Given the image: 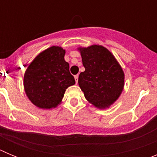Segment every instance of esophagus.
<instances>
[{
    "label": "esophagus",
    "instance_id": "34e87169",
    "mask_svg": "<svg viewBox=\"0 0 157 157\" xmlns=\"http://www.w3.org/2000/svg\"><path fill=\"white\" fill-rule=\"evenodd\" d=\"M75 79L76 83H78V75H75Z\"/></svg>",
    "mask_w": 157,
    "mask_h": 157
}]
</instances>
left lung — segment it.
I'll return each instance as SVG.
<instances>
[{"mask_svg":"<svg viewBox=\"0 0 157 157\" xmlns=\"http://www.w3.org/2000/svg\"><path fill=\"white\" fill-rule=\"evenodd\" d=\"M85 71L78 76V85L85 98L98 108L109 107L118 99L124 86V74L112 53L105 47L80 48Z\"/></svg>","mask_w":157,"mask_h":157,"instance_id":"obj_1","label":"left lung"}]
</instances>
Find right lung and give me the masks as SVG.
Returning a JSON list of instances; mask_svg holds the SVG:
<instances>
[{
  "label": "right lung",
  "instance_id": "right-lung-1",
  "mask_svg": "<svg viewBox=\"0 0 157 157\" xmlns=\"http://www.w3.org/2000/svg\"><path fill=\"white\" fill-rule=\"evenodd\" d=\"M64 55L60 47H50L40 53L25 72V92L38 108H55L61 102L66 89L75 83Z\"/></svg>",
  "mask_w": 157,
  "mask_h": 157
}]
</instances>
